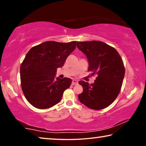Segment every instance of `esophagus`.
I'll return each mask as SVG.
<instances>
[{
    "mask_svg": "<svg viewBox=\"0 0 146 146\" xmlns=\"http://www.w3.org/2000/svg\"><path fill=\"white\" fill-rule=\"evenodd\" d=\"M77 84H78V80H76V79H73V81H72V84H71L74 86V85Z\"/></svg>",
    "mask_w": 146,
    "mask_h": 146,
    "instance_id": "1",
    "label": "esophagus"
}]
</instances>
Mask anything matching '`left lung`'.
<instances>
[{"label":"left lung","instance_id":"1","mask_svg":"<svg viewBox=\"0 0 146 146\" xmlns=\"http://www.w3.org/2000/svg\"><path fill=\"white\" fill-rule=\"evenodd\" d=\"M76 46L87 56L88 71L97 76L91 84L79 81L83 92L78 99L89 108L103 110L114 102L121 90L125 75L122 59L114 48L100 41L77 42Z\"/></svg>","mask_w":146,"mask_h":146}]
</instances>
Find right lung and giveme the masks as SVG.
Masks as SVG:
<instances>
[{
  "label": "right lung",
  "instance_id": "obj_1",
  "mask_svg": "<svg viewBox=\"0 0 146 146\" xmlns=\"http://www.w3.org/2000/svg\"><path fill=\"white\" fill-rule=\"evenodd\" d=\"M76 41L68 43L48 41L29 50L21 66L23 93L32 106L40 110L51 108L62 99L64 91L72 80L55 78L56 69L62 68L76 48Z\"/></svg>",
  "mask_w": 146,
  "mask_h": 146
}]
</instances>
